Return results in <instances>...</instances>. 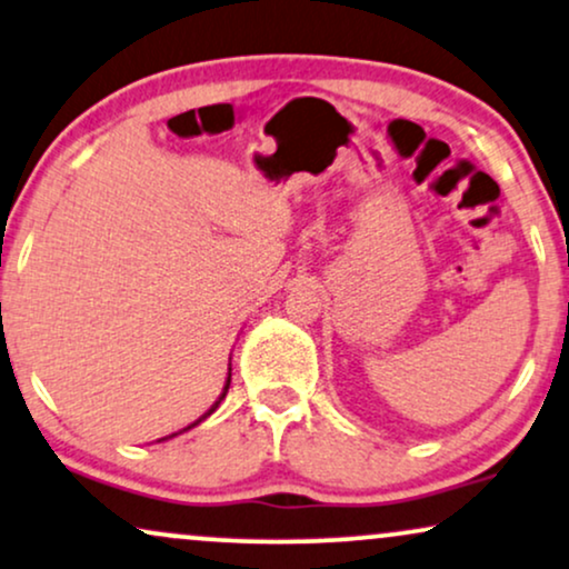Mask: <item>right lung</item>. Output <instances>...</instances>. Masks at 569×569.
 Listing matches in <instances>:
<instances>
[{"mask_svg": "<svg viewBox=\"0 0 569 569\" xmlns=\"http://www.w3.org/2000/svg\"><path fill=\"white\" fill-rule=\"evenodd\" d=\"M229 382H231V369H229V377H227V385H223V390H221V396H219V401H216V403H213V406H210V409H208V411H206V413H202V417H200V419H198V422H192V425H187V427H184V430H181V432H187V430H192V427H194V425H200V422H206V419H208V417H210V413H213V411H216V409H219V403H221V401H223V398H227V392H229ZM181 432H173V435H181ZM173 435H168V438H173ZM168 438H160V440H168Z\"/></svg>", "mask_w": 569, "mask_h": 569, "instance_id": "right-lung-1", "label": "right lung"}]
</instances>
